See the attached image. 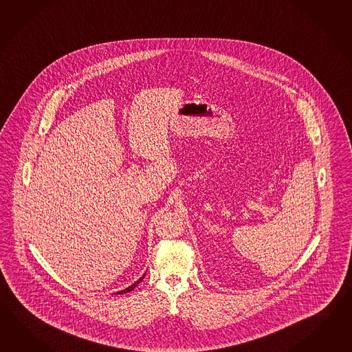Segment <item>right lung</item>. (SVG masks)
Here are the masks:
<instances>
[{
    "instance_id": "right-lung-1",
    "label": "right lung",
    "mask_w": 352,
    "mask_h": 352,
    "mask_svg": "<svg viewBox=\"0 0 352 352\" xmlns=\"http://www.w3.org/2000/svg\"><path fill=\"white\" fill-rule=\"evenodd\" d=\"M145 274H146V273H145ZM145 274H144V275H142V276H141V278H140V279H139V280L135 281V283H133V285H130V287H127V288H126V289L120 290V292H118V294H125V293H129V292H131V290H133V288H135V287H136V285H138V284H139V283H141V280H142V279H144V276H145Z\"/></svg>"
}]
</instances>
